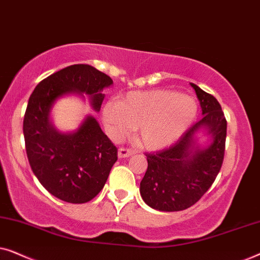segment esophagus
<instances>
[{"label":"esophagus","instance_id":"34e87169","mask_svg":"<svg viewBox=\"0 0 260 260\" xmlns=\"http://www.w3.org/2000/svg\"><path fill=\"white\" fill-rule=\"evenodd\" d=\"M135 151L131 150V149H125V148H120L118 150V157L119 158H125L129 157V156L134 155Z\"/></svg>","mask_w":260,"mask_h":260}]
</instances>
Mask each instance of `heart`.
<instances>
[{"label":"heart","instance_id":"1","mask_svg":"<svg viewBox=\"0 0 260 260\" xmlns=\"http://www.w3.org/2000/svg\"><path fill=\"white\" fill-rule=\"evenodd\" d=\"M198 104L189 95L167 90L133 91L103 109V120L112 138L136 127V140L148 150L175 143L194 122Z\"/></svg>","mask_w":260,"mask_h":260}]
</instances>
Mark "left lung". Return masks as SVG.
<instances>
[{
    "label": "left lung",
    "mask_w": 260,
    "mask_h": 260,
    "mask_svg": "<svg viewBox=\"0 0 260 260\" xmlns=\"http://www.w3.org/2000/svg\"><path fill=\"white\" fill-rule=\"evenodd\" d=\"M202 118L190 126L172 147L147 154L148 169L140 193L151 208L162 212L187 209L209 189L221 168L225 154L227 122L219 102L195 84ZM202 132L209 143L201 146Z\"/></svg>",
    "instance_id": "obj_1"
}]
</instances>
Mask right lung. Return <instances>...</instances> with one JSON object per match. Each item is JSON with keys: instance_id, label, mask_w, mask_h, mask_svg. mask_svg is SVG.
I'll return each instance as SVG.
<instances>
[{"instance_id": "right-lung-1", "label": "right lung", "mask_w": 260, "mask_h": 260, "mask_svg": "<svg viewBox=\"0 0 260 260\" xmlns=\"http://www.w3.org/2000/svg\"><path fill=\"white\" fill-rule=\"evenodd\" d=\"M113 81L90 65H72L39 83L28 101L23 118L27 157L34 175L52 195L71 204H84L103 189L117 161V148L93 116L85 117L77 130L62 133L53 125L55 102L70 94L90 97L99 112Z\"/></svg>"}]
</instances>
